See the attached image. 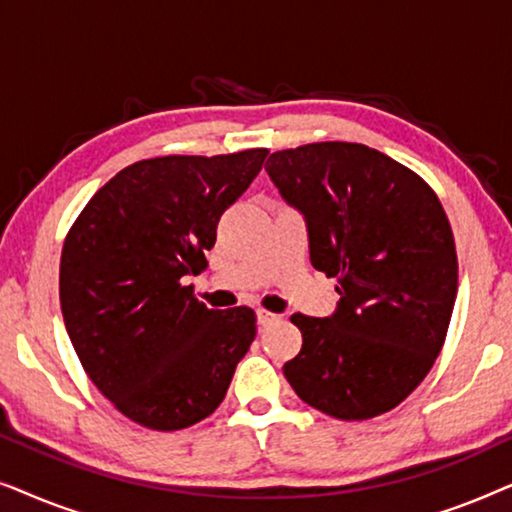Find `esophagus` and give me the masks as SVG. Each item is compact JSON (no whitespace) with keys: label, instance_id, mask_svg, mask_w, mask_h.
Listing matches in <instances>:
<instances>
[{"label":"esophagus","instance_id":"34e87169","mask_svg":"<svg viewBox=\"0 0 512 512\" xmlns=\"http://www.w3.org/2000/svg\"><path fill=\"white\" fill-rule=\"evenodd\" d=\"M256 321H258V326L265 328V326L275 324L277 314H272V312H268V310H256Z\"/></svg>","mask_w":512,"mask_h":512}]
</instances>
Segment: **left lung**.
Returning <instances> with one entry per match:
<instances>
[{"label":"left lung","instance_id":"left-lung-1","mask_svg":"<svg viewBox=\"0 0 512 512\" xmlns=\"http://www.w3.org/2000/svg\"><path fill=\"white\" fill-rule=\"evenodd\" d=\"M265 172L305 219L310 261L338 279L331 317L303 333L284 377L307 405L359 422L396 408L440 354L457 298V251L436 193L363 144L272 153Z\"/></svg>","mask_w":512,"mask_h":512}]
</instances>
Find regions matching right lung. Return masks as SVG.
Wrapping results in <instances>:
<instances>
[{"instance_id":"add662e5","label":"right lung","mask_w":512,"mask_h":512,"mask_svg":"<svg viewBox=\"0 0 512 512\" xmlns=\"http://www.w3.org/2000/svg\"><path fill=\"white\" fill-rule=\"evenodd\" d=\"M265 156L139 160L69 230L60 258L69 340L95 387L146 429L177 431L212 415L256 338L251 307L209 310L184 279L205 270L221 214Z\"/></svg>"}]
</instances>
